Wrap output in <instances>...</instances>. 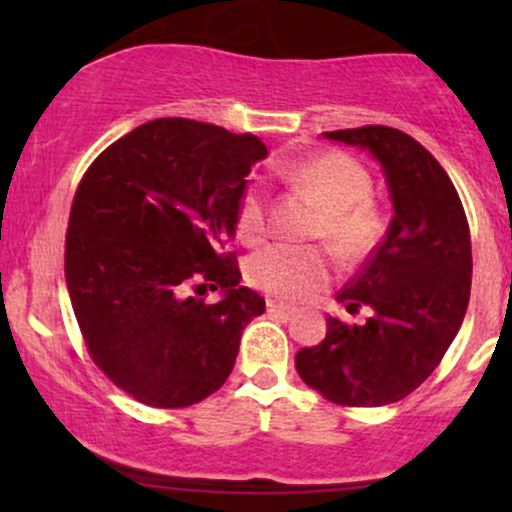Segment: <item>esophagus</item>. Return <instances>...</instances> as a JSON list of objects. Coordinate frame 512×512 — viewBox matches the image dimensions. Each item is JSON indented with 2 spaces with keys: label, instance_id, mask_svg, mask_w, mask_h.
Masks as SVG:
<instances>
[{
  "label": "esophagus",
  "instance_id": "esophagus-1",
  "mask_svg": "<svg viewBox=\"0 0 512 512\" xmlns=\"http://www.w3.org/2000/svg\"><path fill=\"white\" fill-rule=\"evenodd\" d=\"M267 313L269 315H276V317H286V320H289V317H293V313H296V310H293L291 305H284V303H279V301H267Z\"/></svg>",
  "mask_w": 512,
  "mask_h": 512
}]
</instances>
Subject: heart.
Instances as JSON below:
<instances>
[{
	"label": "heart",
	"mask_w": 512,
	"mask_h": 512,
	"mask_svg": "<svg viewBox=\"0 0 512 512\" xmlns=\"http://www.w3.org/2000/svg\"><path fill=\"white\" fill-rule=\"evenodd\" d=\"M286 180L310 192L322 209L313 238L325 240L346 262L370 255L383 233V219L370 202L373 180L368 170L342 151L289 163ZM238 233L245 243H260L269 231V195L262 182H250L238 202ZM334 276L332 255L322 248L272 245L248 262V281L281 301H303L327 286Z\"/></svg>",
	"instance_id": "heart-1"
}]
</instances>
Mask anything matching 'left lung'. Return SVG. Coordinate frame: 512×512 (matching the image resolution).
I'll use <instances>...</instances> for the list:
<instances>
[{
  "mask_svg": "<svg viewBox=\"0 0 512 512\" xmlns=\"http://www.w3.org/2000/svg\"><path fill=\"white\" fill-rule=\"evenodd\" d=\"M380 161L392 216L383 243L337 293L363 325L327 317L317 346L296 354L303 383L344 407H383L414 392L460 330L472 289V240L455 185L409 134L366 125L325 132Z\"/></svg>",
  "mask_w": 512,
  "mask_h": 512,
  "instance_id": "left-lung-1",
  "label": "left lung"
}]
</instances>
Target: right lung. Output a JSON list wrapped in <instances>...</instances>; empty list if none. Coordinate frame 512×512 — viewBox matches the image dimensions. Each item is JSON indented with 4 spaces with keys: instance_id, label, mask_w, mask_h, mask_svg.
I'll return each mask as SVG.
<instances>
[{
    "instance_id": "1",
    "label": "right lung",
    "mask_w": 512,
    "mask_h": 512,
    "mask_svg": "<svg viewBox=\"0 0 512 512\" xmlns=\"http://www.w3.org/2000/svg\"><path fill=\"white\" fill-rule=\"evenodd\" d=\"M255 134L161 117L117 139L81 178L64 276L93 363L137 402L180 409L231 375L264 298L240 286L236 236ZM221 288V302L199 295Z\"/></svg>"
}]
</instances>
